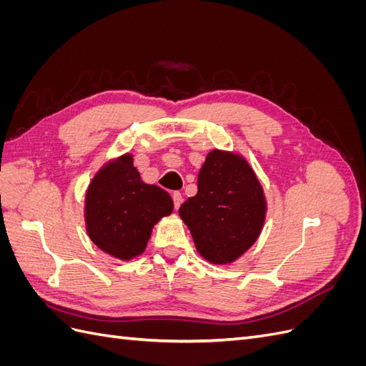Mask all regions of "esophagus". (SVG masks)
Returning <instances> with one entry per match:
<instances>
[{
  "label": "esophagus",
  "instance_id": "obj_1",
  "mask_svg": "<svg viewBox=\"0 0 366 366\" xmlns=\"http://www.w3.org/2000/svg\"><path fill=\"white\" fill-rule=\"evenodd\" d=\"M172 200H174V207L179 209L183 203V195L180 192H174L172 194Z\"/></svg>",
  "mask_w": 366,
  "mask_h": 366
}]
</instances>
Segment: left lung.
Segmentation results:
<instances>
[{
	"mask_svg": "<svg viewBox=\"0 0 366 366\" xmlns=\"http://www.w3.org/2000/svg\"><path fill=\"white\" fill-rule=\"evenodd\" d=\"M262 186L238 154L214 149L198 172V192L180 206L204 259L229 264L258 239L265 219Z\"/></svg>",
	"mask_w": 366,
	"mask_h": 366,
	"instance_id": "left-lung-1",
	"label": "left lung"
}]
</instances>
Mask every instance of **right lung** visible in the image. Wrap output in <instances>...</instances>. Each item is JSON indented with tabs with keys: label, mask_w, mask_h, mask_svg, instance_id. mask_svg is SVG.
I'll use <instances>...</instances> for the list:
<instances>
[{
	"label": "right lung",
	"mask_w": 366,
	"mask_h": 366,
	"mask_svg": "<svg viewBox=\"0 0 366 366\" xmlns=\"http://www.w3.org/2000/svg\"><path fill=\"white\" fill-rule=\"evenodd\" d=\"M171 195L147 184L131 154L105 164L85 195V224L94 244L117 259H132L145 250L154 224L171 215Z\"/></svg>",
	"instance_id": "1"
}]
</instances>
